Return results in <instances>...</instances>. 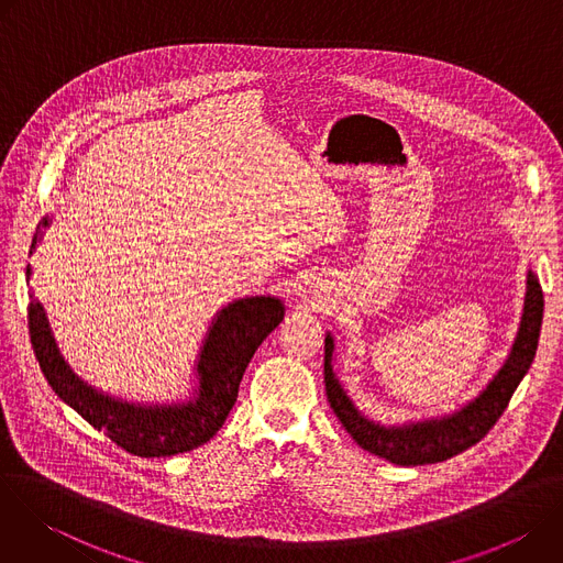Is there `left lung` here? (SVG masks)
Here are the masks:
<instances>
[{
  "mask_svg": "<svg viewBox=\"0 0 563 563\" xmlns=\"http://www.w3.org/2000/svg\"><path fill=\"white\" fill-rule=\"evenodd\" d=\"M543 320V291L539 278L528 269L526 280V298L523 313L517 339L512 350L501 365V369L493 376V380L484 387L470 404L459 408L456 412L439 419L404 423V426H380L367 419L356 406L334 369V336L328 332L325 336V389L328 400L343 423V428L352 434V439L367 452L387 459L396 465H426L445 461L474 443L484 439L493 426L499 421L504 410L508 408L510 398L530 369L539 332Z\"/></svg>",
  "mask_w": 563,
  "mask_h": 563,
  "instance_id": "obj_1",
  "label": "left lung"
}]
</instances>
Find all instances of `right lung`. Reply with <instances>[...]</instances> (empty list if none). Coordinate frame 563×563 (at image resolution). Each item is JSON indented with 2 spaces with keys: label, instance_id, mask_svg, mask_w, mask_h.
Instances as JSON below:
<instances>
[{
  "label": "right lung",
  "instance_id": "right-lung-1",
  "mask_svg": "<svg viewBox=\"0 0 563 563\" xmlns=\"http://www.w3.org/2000/svg\"><path fill=\"white\" fill-rule=\"evenodd\" d=\"M51 218L44 216L35 235V252ZM31 278V265L26 267ZM285 305L276 296L238 298L222 307L207 330L198 361V387L185 404L144 406L109 396L79 378L62 356L44 305L29 302V330L40 367L55 394L98 432H104L122 450L153 459L174 456L207 443L231 412L243 374L261 343L280 325Z\"/></svg>",
  "mask_w": 563,
  "mask_h": 563
}]
</instances>
